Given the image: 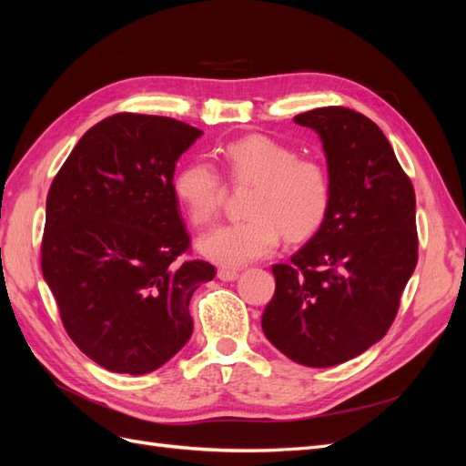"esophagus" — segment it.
Returning <instances> with one entry per match:
<instances>
[{
  "label": "esophagus",
  "mask_w": 466,
  "mask_h": 466,
  "mask_svg": "<svg viewBox=\"0 0 466 466\" xmlns=\"http://www.w3.org/2000/svg\"><path fill=\"white\" fill-rule=\"evenodd\" d=\"M218 278L223 279V281H235L238 278V272L237 270H229V268H219Z\"/></svg>",
  "instance_id": "obj_1"
}]
</instances>
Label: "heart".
Masks as SVG:
<instances>
[{
    "instance_id": "heart-1",
    "label": "heart",
    "mask_w": 466,
    "mask_h": 466,
    "mask_svg": "<svg viewBox=\"0 0 466 466\" xmlns=\"http://www.w3.org/2000/svg\"><path fill=\"white\" fill-rule=\"evenodd\" d=\"M233 182H250L247 219L223 223L198 238L200 255L219 266L237 268L258 260L278 247L279 231L289 241L313 235L327 218L330 178L322 163L299 157L293 147L266 136H248L221 149ZM180 208L196 228L216 218L223 182L214 165L192 161L173 182Z\"/></svg>"
}]
</instances>
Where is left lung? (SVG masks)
Returning <instances> with one entry per match:
<instances>
[{
  "instance_id": "8db88e82",
  "label": "left lung",
  "mask_w": 466,
  "mask_h": 466,
  "mask_svg": "<svg viewBox=\"0 0 466 466\" xmlns=\"http://www.w3.org/2000/svg\"><path fill=\"white\" fill-rule=\"evenodd\" d=\"M293 122L320 137L330 204L305 247L272 266L262 330L295 363L330 368L379 342L397 317L418 262L416 194L368 116L324 106Z\"/></svg>"
}]
</instances>
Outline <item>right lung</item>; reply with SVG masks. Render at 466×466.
<instances>
[{
	"mask_svg": "<svg viewBox=\"0 0 466 466\" xmlns=\"http://www.w3.org/2000/svg\"><path fill=\"white\" fill-rule=\"evenodd\" d=\"M204 132L120 112L86 132L46 198L42 276L76 346L101 368L144 375L188 342L192 293L214 279L190 247L175 167Z\"/></svg>",
	"mask_w": 466,
	"mask_h": 466,
	"instance_id": "right-lung-1",
	"label": "right lung"
}]
</instances>
